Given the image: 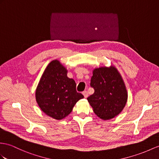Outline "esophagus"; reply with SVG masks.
<instances>
[{"label":"esophagus","instance_id":"esophagus-1","mask_svg":"<svg viewBox=\"0 0 159 159\" xmlns=\"http://www.w3.org/2000/svg\"><path fill=\"white\" fill-rule=\"evenodd\" d=\"M82 94H83V95L84 96L85 98H87L88 96V91H86V90L84 91V92H82Z\"/></svg>","mask_w":159,"mask_h":159}]
</instances>
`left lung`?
Wrapping results in <instances>:
<instances>
[{
	"instance_id": "1",
	"label": "left lung",
	"mask_w": 159,
	"mask_h": 159,
	"mask_svg": "<svg viewBox=\"0 0 159 159\" xmlns=\"http://www.w3.org/2000/svg\"><path fill=\"white\" fill-rule=\"evenodd\" d=\"M90 86L94 93L87 100L98 117L108 120L121 113L127 102V92L117 69L113 66L95 69Z\"/></svg>"
}]
</instances>
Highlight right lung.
<instances>
[{
	"mask_svg": "<svg viewBox=\"0 0 159 159\" xmlns=\"http://www.w3.org/2000/svg\"><path fill=\"white\" fill-rule=\"evenodd\" d=\"M66 68L57 60L50 62L38 83L36 99L44 113L60 120L71 113L79 100L84 98L76 90V84L67 75Z\"/></svg>",
	"mask_w": 159,
	"mask_h": 159,
	"instance_id": "obj_1",
	"label": "right lung"
}]
</instances>
